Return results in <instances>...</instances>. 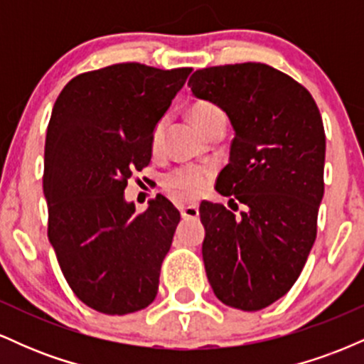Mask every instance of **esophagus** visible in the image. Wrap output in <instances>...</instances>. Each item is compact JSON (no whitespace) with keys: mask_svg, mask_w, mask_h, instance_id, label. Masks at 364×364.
<instances>
[{"mask_svg":"<svg viewBox=\"0 0 364 364\" xmlns=\"http://www.w3.org/2000/svg\"><path fill=\"white\" fill-rule=\"evenodd\" d=\"M181 215L185 217V219H196V217L200 215L198 203H188V205L181 207Z\"/></svg>","mask_w":364,"mask_h":364,"instance_id":"esophagus-1","label":"esophagus"}]
</instances>
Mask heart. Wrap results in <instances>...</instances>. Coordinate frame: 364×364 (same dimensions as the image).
I'll use <instances>...</instances> for the list:
<instances>
[{
  "label": "heart",
  "mask_w": 364,
  "mask_h": 364,
  "mask_svg": "<svg viewBox=\"0 0 364 364\" xmlns=\"http://www.w3.org/2000/svg\"><path fill=\"white\" fill-rule=\"evenodd\" d=\"M190 116L193 123L203 133L210 132L217 124L224 123V112L210 101H196L191 104ZM168 119L161 118L154 124L150 133V149L154 154L161 152ZM215 176L214 166L210 164H183L171 169L162 178V186L171 191L176 198H191L205 191Z\"/></svg>",
  "instance_id": "b5f03b06"
}]
</instances>
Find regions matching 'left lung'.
I'll return each instance as SVG.
<instances>
[{
  "label": "left lung",
  "mask_w": 364,
  "mask_h": 364,
  "mask_svg": "<svg viewBox=\"0 0 364 364\" xmlns=\"http://www.w3.org/2000/svg\"><path fill=\"white\" fill-rule=\"evenodd\" d=\"M188 87L231 119L236 135L215 190L246 205L241 217L220 203L200 205L208 282L228 306L258 311L289 292L315 243L325 186L318 106L263 63L196 70Z\"/></svg>",
  "instance_id": "obj_1"
}]
</instances>
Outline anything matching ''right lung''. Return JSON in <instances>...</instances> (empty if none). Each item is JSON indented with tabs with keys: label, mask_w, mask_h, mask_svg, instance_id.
Here are the masks:
<instances>
[{
	"label": "right lung",
	"mask_w": 364,
	"mask_h": 364,
	"mask_svg": "<svg viewBox=\"0 0 364 364\" xmlns=\"http://www.w3.org/2000/svg\"><path fill=\"white\" fill-rule=\"evenodd\" d=\"M191 70L118 63L77 75L54 102L43 176L48 236L75 296L106 315L140 311L157 296L181 215L162 195L136 214L123 193L149 166L154 124Z\"/></svg>",
	"instance_id": "1"
}]
</instances>
